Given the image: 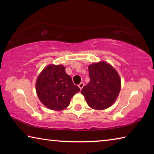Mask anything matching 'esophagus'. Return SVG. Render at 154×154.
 <instances>
[{"label":"esophagus","instance_id":"34e87169","mask_svg":"<svg viewBox=\"0 0 154 154\" xmlns=\"http://www.w3.org/2000/svg\"><path fill=\"white\" fill-rule=\"evenodd\" d=\"M78 86H79V88H80V89L82 90V88H83V87L84 86V83H83V82H81V83H79V84L78 85Z\"/></svg>","mask_w":154,"mask_h":154}]
</instances>
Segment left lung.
<instances>
[{"mask_svg":"<svg viewBox=\"0 0 154 154\" xmlns=\"http://www.w3.org/2000/svg\"><path fill=\"white\" fill-rule=\"evenodd\" d=\"M90 82L81 93L88 105L96 110L107 109L116 100L121 88L120 78L111 65L104 62L88 66Z\"/></svg>","mask_w":154,"mask_h":154,"instance_id":"left-lung-1","label":"left lung"}]
</instances>
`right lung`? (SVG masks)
Listing matches in <instances>:
<instances>
[{
    "label": "right lung",
    "instance_id": "1",
    "mask_svg": "<svg viewBox=\"0 0 154 154\" xmlns=\"http://www.w3.org/2000/svg\"><path fill=\"white\" fill-rule=\"evenodd\" d=\"M36 94L41 102L51 110H62L70 104L71 98L80 91L62 65H49L38 77Z\"/></svg>",
    "mask_w": 154,
    "mask_h": 154
}]
</instances>
